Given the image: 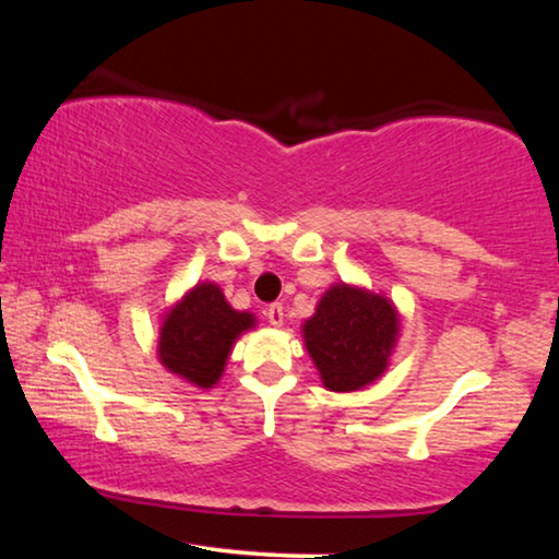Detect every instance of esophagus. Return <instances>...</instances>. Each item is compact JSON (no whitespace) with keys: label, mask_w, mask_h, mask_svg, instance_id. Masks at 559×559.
<instances>
[{"label":"esophagus","mask_w":559,"mask_h":559,"mask_svg":"<svg viewBox=\"0 0 559 559\" xmlns=\"http://www.w3.org/2000/svg\"><path fill=\"white\" fill-rule=\"evenodd\" d=\"M266 318L271 325H283V302H271V306L266 308Z\"/></svg>","instance_id":"esophagus-1"}]
</instances>
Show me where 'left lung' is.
<instances>
[{"instance_id":"1","label":"left lung","mask_w":559,"mask_h":559,"mask_svg":"<svg viewBox=\"0 0 559 559\" xmlns=\"http://www.w3.org/2000/svg\"><path fill=\"white\" fill-rule=\"evenodd\" d=\"M400 333L394 306L345 283L330 288L302 325L306 347L333 392H355L384 372Z\"/></svg>"}]
</instances>
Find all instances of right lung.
<instances>
[{
    "mask_svg": "<svg viewBox=\"0 0 559 559\" xmlns=\"http://www.w3.org/2000/svg\"><path fill=\"white\" fill-rule=\"evenodd\" d=\"M251 325L253 316L236 313L214 283H200L165 318L159 359L187 382L212 386L224 372L234 340Z\"/></svg>",
    "mask_w": 559,
    "mask_h": 559,
    "instance_id": "1",
    "label": "right lung"
}]
</instances>
